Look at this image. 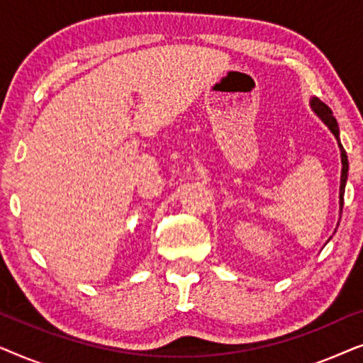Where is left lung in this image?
Masks as SVG:
<instances>
[{
	"label": "left lung",
	"mask_w": 363,
	"mask_h": 363,
	"mask_svg": "<svg viewBox=\"0 0 363 363\" xmlns=\"http://www.w3.org/2000/svg\"><path fill=\"white\" fill-rule=\"evenodd\" d=\"M312 108H314L317 116L322 118V122L325 123L327 127L330 128V132L334 133L337 140H339V125H337V121L332 116V111L325 106L320 99H312ZM340 147V155H342V177H340V213H342V206H344V191H345V182H347V173H349V160H347V153L342 147V143L339 142Z\"/></svg>",
	"instance_id": "obj_1"
}]
</instances>
